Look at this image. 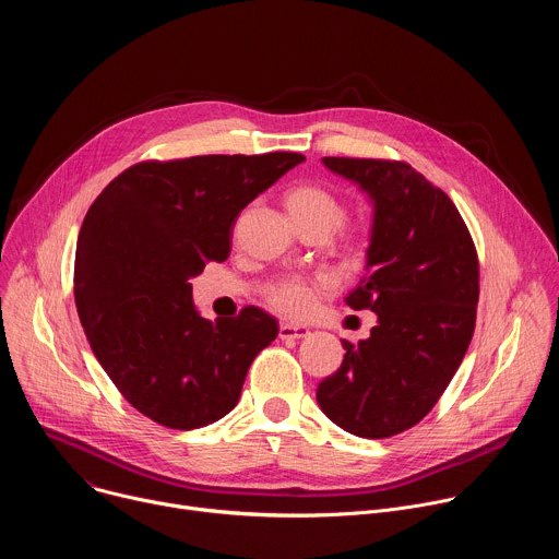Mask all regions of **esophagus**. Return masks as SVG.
Wrapping results in <instances>:
<instances>
[{
  "mask_svg": "<svg viewBox=\"0 0 559 559\" xmlns=\"http://www.w3.org/2000/svg\"><path fill=\"white\" fill-rule=\"evenodd\" d=\"M278 336H281L283 341H289V338H307V336H309V328L296 325V323H281Z\"/></svg>",
  "mask_w": 559,
  "mask_h": 559,
  "instance_id": "34e87169",
  "label": "esophagus"
}]
</instances>
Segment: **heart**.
<instances>
[{"label":"heart","mask_w":559,"mask_h":559,"mask_svg":"<svg viewBox=\"0 0 559 559\" xmlns=\"http://www.w3.org/2000/svg\"><path fill=\"white\" fill-rule=\"evenodd\" d=\"M283 207L298 231H316L328 236L338 227L345 214L341 197L318 183H300L283 194ZM354 229H343V246H354ZM316 283L305 278H285L272 285L270 300L285 313H305L313 300Z\"/></svg>","instance_id":"heart-1"}]
</instances>
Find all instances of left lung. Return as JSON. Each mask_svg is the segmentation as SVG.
Returning <instances> with one entry per match:
<instances>
[{
	"instance_id": "obj_1",
	"label": "left lung",
	"mask_w": 559,
	"mask_h": 559,
	"mask_svg": "<svg viewBox=\"0 0 559 559\" xmlns=\"http://www.w3.org/2000/svg\"><path fill=\"white\" fill-rule=\"evenodd\" d=\"M373 205L367 276L345 298L378 316L316 389L323 414L358 438L412 429L438 403L475 328L480 274L453 201L403 162L325 156Z\"/></svg>"
}]
</instances>
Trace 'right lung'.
Here are the masks:
<instances>
[{
  "label": "right lung",
  "instance_id": "1",
  "mask_svg": "<svg viewBox=\"0 0 559 559\" xmlns=\"http://www.w3.org/2000/svg\"><path fill=\"white\" fill-rule=\"evenodd\" d=\"M302 162L296 152L145 162L91 205L74 254L79 321L104 371L150 420L188 431L236 407L278 323L259 307L207 321L190 278L229 257L236 216Z\"/></svg>",
  "mask_w": 559,
  "mask_h": 559
}]
</instances>
